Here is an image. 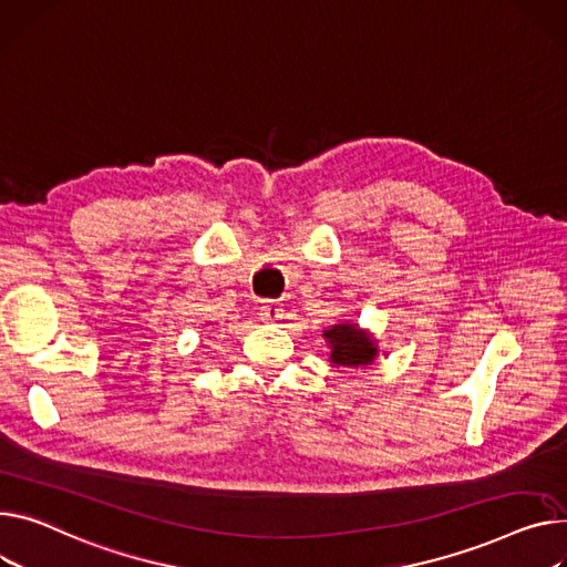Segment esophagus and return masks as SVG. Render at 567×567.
Instances as JSON below:
<instances>
[{
  "instance_id": "esophagus-1",
  "label": "esophagus",
  "mask_w": 567,
  "mask_h": 567,
  "mask_svg": "<svg viewBox=\"0 0 567 567\" xmlns=\"http://www.w3.org/2000/svg\"><path fill=\"white\" fill-rule=\"evenodd\" d=\"M259 315H261V319H264V321L278 323V321H282V317H285V308H280V303H274V300H271V303L261 306Z\"/></svg>"
}]
</instances>
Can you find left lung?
I'll return each mask as SVG.
<instances>
[{
  "label": "left lung",
  "mask_w": 567,
  "mask_h": 567,
  "mask_svg": "<svg viewBox=\"0 0 567 567\" xmlns=\"http://www.w3.org/2000/svg\"><path fill=\"white\" fill-rule=\"evenodd\" d=\"M330 347V362L337 367H364L379 355L375 339L355 323H337L323 332Z\"/></svg>",
  "instance_id": "left-lung-1"
}]
</instances>
